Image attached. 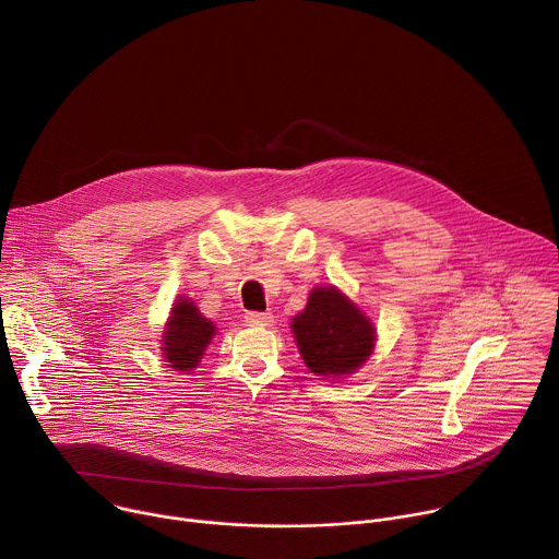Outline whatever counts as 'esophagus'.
Masks as SVG:
<instances>
[{"instance_id":"1","label":"esophagus","mask_w":559,"mask_h":559,"mask_svg":"<svg viewBox=\"0 0 559 559\" xmlns=\"http://www.w3.org/2000/svg\"><path fill=\"white\" fill-rule=\"evenodd\" d=\"M274 321V316L270 311H250L246 316V323L252 328H267Z\"/></svg>"}]
</instances>
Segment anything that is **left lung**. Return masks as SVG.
<instances>
[{"mask_svg":"<svg viewBox=\"0 0 559 559\" xmlns=\"http://www.w3.org/2000/svg\"><path fill=\"white\" fill-rule=\"evenodd\" d=\"M305 365L316 376H345L373 349L376 330L334 287H316L307 307L292 321Z\"/></svg>","mask_w":559,"mask_h":559,"instance_id":"8db88e82","label":"left lung"}]
</instances>
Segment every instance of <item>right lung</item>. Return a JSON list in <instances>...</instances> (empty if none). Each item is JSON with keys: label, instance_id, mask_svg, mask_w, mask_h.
Here are the masks:
<instances>
[{"label": "right lung", "instance_id": "right-lung-1", "mask_svg": "<svg viewBox=\"0 0 559 559\" xmlns=\"http://www.w3.org/2000/svg\"><path fill=\"white\" fill-rule=\"evenodd\" d=\"M212 336L214 325L199 313L192 300L181 298L173 307L162 349L173 369L190 371L192 367L199 365Z\"/></svg>", "mask_w": 559, "mask_h": 559}]
</instances>
